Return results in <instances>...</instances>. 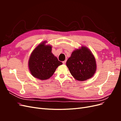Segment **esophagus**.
Instances as JSON below:
<instances>
[{
    "mask_svg": "<svg viewBox=\"0 0 121 121\" xmlns=\"http://www.w3.org/2000/svg\"><path fill=\"white\" fill-rule=\"evenodd\" d=\"M65 63H66V60H65V61H63V64H65Z\"/></svg>",
    "mask_w": 121,
    "mask_h": 121,
    "instance_id": "obj_1",
    "label": "esophagus"
}]
</instances>
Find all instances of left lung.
Wrapping results in <instances>:
<instances>
[{"label":"left lung","instance_id":"left-lung-1","mask_svg":"<svg viewBox=\"0 0 121 121\" xmlns=\"http://www.w3.org/2000/svg\"><path fill=\"white\" fill-rule=\"evenodd\" d=\"M71 75L78 81H85L94 75L96 61L92 53L85 46L74 50L66 63Z\"/></svg>","mask_w":121,"mask_h":121}]
</instances>
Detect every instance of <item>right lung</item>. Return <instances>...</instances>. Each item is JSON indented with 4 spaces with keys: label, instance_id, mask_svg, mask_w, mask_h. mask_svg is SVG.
Here are the masks:
<instances>
[{
    "label": "right lung",
    "instance_id": "obj_1",
    "mask_svg": "<svg viewBox=\"0 0 121 121\" xmlns=\"http://www.w3.org/2000/svg\"><path fill=\"white\" fill-rule=\"evenodd\" d=\"M40 44L33 51L29 60V68L33 76L40 80L48 79L56 68L63 64L52 52V46Z\"/></svg>",
    "mask_w": 121,
    "mask_h": 121
}]
</instances>
